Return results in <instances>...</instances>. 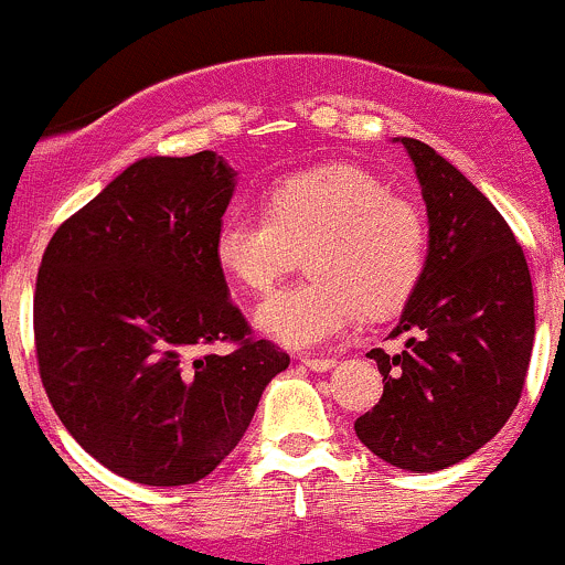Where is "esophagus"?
Listing matches in <instances>:
<instances>
[{
	"instance_id": "34e87169",
	"label": "esophagus",
	"mask_w": 565,
	"mask_h": 565,
	"mask_svg": "<svg viewBox=\"0 0 565 565\" xmlns=\"http://www.w3.org/2000/svg\"><path fill=\"white\" fill-rule=\"evenodd\" d=\"M301 365H307L310 371H329V367L338 365V360H332V356H301Z\"/></svg>"
}]
</instances>
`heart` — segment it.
<instances>
[{
  "mask_svg": "<svg viewBox=\"0 0 565 565\" xmlns=\"http://www.w3.org/2000/svg\"><path fill=\"white\" fill-rule=\"evenodd\" d=\"M428 247V220L415 203L360 167L327 164L271 183L264 214H225L214 260L238 290L264 296L310 253L316 280L264 301L258 327L285 345L312 349L365 312H398L426 275Z\"/></svg>",
  "mask_w": 565,
  "mask_h": 565,
  "instance_id": "obj_1",
  "label": "heart"
}]
</instances>
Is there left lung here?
Wrapping results in <instances>:
<instances>
[{
	"label": "left lung",
	"instance_id": "1",
	"mask_svg": "<svg viewBox=\"0 0 565 565\" xmlns=\"http://www.w3.org/2000/svg\"><path fill=\"white\" fill-rule=\"evenodd\" d=\"M428 211L426 275L393 338L371 349L384 376L379 404L354 431L387 465L437 472L483 448L522 398L535 338L533 282L500 211L420 139H401Z\"/></svg>",
	"mask_w": 565,
	"mask_h": 565
}]
</instances>
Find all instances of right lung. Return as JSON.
<instances>
[{
	"instance_id": "obj_1",
	"label": "right lung",
	"mask_w": 565,
	"mask_h": 565,
	"mask_svg": "<svg viewBox=\"0 0 565 565\" xmlns=\"http://www.w3.org/2000/svg\"><path fill=\"white\" fill-rule=\"evenodd\" d=\"M233 175L214 150L134 161L57 227L38 269L49 401L93 459L134 483L214 472L290 362L255 338L214 260Z\"/></svg>"
}]
</instances>
